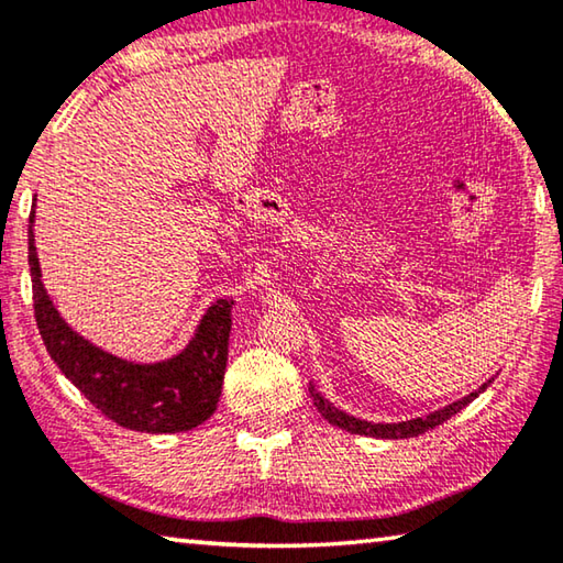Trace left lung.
I'll return each instance as SVG.
<instances>
[{
  "label": "left lung",
  "mask_w": 563,
  "mask_h": 563,
  "mask_svg": "<svg viewBox=\"0 0 563 563\" xmlns=\"http://www.w3.org/2000/svg\"><path fill=\"white\" fill-rule=\"evenodd\" d=\"M492 383V379H489ZM489 383H484L479 389H474L472 395H466L462 399H456V402L446 405L442 409H437V412L427 415V417H417V419H407V422H397V424H379V422H365V419H357V417H350L338 409L335 405H330L325 397H322L316 387L310 385V397L312 402H316L318 412L328 419L330 424L340 427V430H347L352 434H367V437H377V440H407V437H417V434H424L434 430V427H440L442 422H446L452 415L460 412L462 407H466L472 402L474 397H479V393L489 387Z\"/></svg>",
  "instance_id": "1"
}]
</instances>
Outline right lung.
<instances>
[{
	"instance_id": "right-lung-1",
	"label": "right lung",
	"mask_w": 563,
	"mask_h": 563,
	"mask_svg": "<svg viewBox=\"0 0 563 563\" xmlns=\"http://www.w3.org/2000/svg\"><path fill=\"white\" fill-rule=\"evenodd\" d=\"M30 216V273L34 318L56 367L103 417L126 430L166 434L203 424L216 412L223 389L233 300H216L188 347L158 365H133L93 347L66 325L42 285Z\"/></svg>"
}]
</instances>
